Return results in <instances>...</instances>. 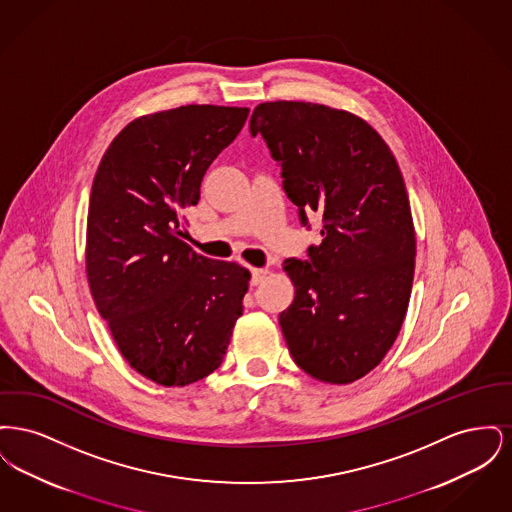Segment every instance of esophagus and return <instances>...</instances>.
I'll list each match as a JSON object with an SVG mask.
<instances>
[{"instance_id": "1", "label": "esophagus", "mask_w": 512, "mask_h": 512, "mask_svg": "<svg viewBox=\"0 0 512 512\" xmlns=\"http://www.w3.org/2000/svg\"><path fill=\"white\" fill-rule=\"evenodd\" d=\"M268 274V268H251V284L253 286H257V284H261L263 280H265V276Z\"/></svg>"}]
</instances>
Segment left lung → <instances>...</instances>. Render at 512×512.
<instances>
[{"label": "left lung", "mask_w": 512, "mask_h": 512, "mask_svg": "<svg viewBox=\"0 0 512 512\" xmlns=\"http://www.w3.org/2000/svg\"><path fill=\"white\" fill-rule=\"evenodd\" d=\"M249 130L280 163L301 222L317 213L322 242L288 259L292 305L280 328L295 365L326 384H351L390 351L413 288V215L403 174L361 117L311 101H265Z\"/></svg>", "instance_id": "1"}]
</instances>
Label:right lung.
Listing matches in <instances>:
<instances>
[{"label": "right lung", "instance_id": "1", "mask_svg": "<svg viewBox=\"0 0 512 512\" xmlns=\"http://www.w3.org/2000/svg\"><path fill=\"white\" fill-rule=\"evenodd\" d=\"M247 107L182 105L128 122L101 157L86 224V276L122 357L182 388L219 368L251 280L234 261L195 253L182 211Z\"/></svg>", "mask_w": 512, "mask_h": 512}]
</instances>
